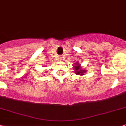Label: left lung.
<instances>
[{
	"label": "left lung",
	"instance_id": "obj_1",
	"mask_svg": "<svg viewBox=\"0 0 126 126\" xmlns=\"http://www.w3.org/2000/svg\"><path fill=\"white\" fill-rule=\"evenodd\" d=\"M75 73L76 75H84V73H86V70H84L83 69H82V67L80 66V64H79V63H76L75 64Z\"/></svg>",
	"mask_w": 126,
	"mask_h": 126
}]
</instances>
